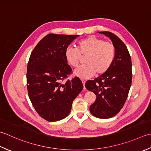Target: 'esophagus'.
I'll use <instances>...</instances> for the list:
<instances>
[{
  "label": "esophagus",
  "instance_id": "1",
  "mask_svg": "<svg viewBox=\"0 0 151 151\" xmlns=\"http://www.w3.org/2000/svg\"><path fill=\"white\" fill-rule=\"evenodd\" d=\"M81 81H82L83 85V89H84V90H85V80L81 79Z\"/></svg>",
  "mask_w": 151,
  "mask_h": 151
}]
</instances>
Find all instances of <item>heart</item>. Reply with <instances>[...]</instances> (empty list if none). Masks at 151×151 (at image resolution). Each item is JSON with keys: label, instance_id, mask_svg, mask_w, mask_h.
<instances>
[{"label": "heart", "instance_id": "obj_1", "mask_svg": "<svg viewBox=\"0 0 151 151\" xmlns=\"http://www.w3.org/2000/svg\"><path fill=\"white\" fill-rule=\"evenodd\" d=\"M85 58V65L79 67L73 74L81 79H88L95 73L102 74L112 65L116 55V49L112 42H105L96 36H89L79 40L77 49L68 47L65 58L70 66L77 68L81 62V57Z\"/></svg>", "mask_w": 151, "mask_h": 151}]
</instances>
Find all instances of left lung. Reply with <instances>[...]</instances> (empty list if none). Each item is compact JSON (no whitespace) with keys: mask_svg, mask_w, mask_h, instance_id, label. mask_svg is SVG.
<instances>
[{"mask_svg":"<svg viewBox=\"0 0 151 151\" xmlns=\"http://www.w3.org/2000/svg\"><path fill=\"white\" fill-rule=\"evenodd\" d=\"M109 37L116 49L115 60L109 69L94 80H88L85 87L96 95L90 106L91 114L100 119H109L122 108L131 87L132 60L127 46L110 32H99Z\"/></svg>","mask_w":151,"mask_h":151,"instance_id":"left-lung-1","label":"left lung"}]
</instances>
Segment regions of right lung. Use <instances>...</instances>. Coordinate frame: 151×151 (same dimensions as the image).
I'll use <instances>...</instances> for the list:
<instances>
[{
	"instance_id": "add662e5",
	"label": "right lung",
	"mask_w": 151,
	"mask_h": 151,
	"mask_svg": "<svg viewBox=\"0 0 151 151\" xmlns=\"http://www.w3.org/2000/svg\"><path fill=\"white\" fill-rule=\"evenodd\" d=\"M78 36L50 34L30 54L27 72L29 96L36 112L47 121L66 117L73 100L83 88L78 77L63 83L72 73L65 51Z\"/></svg>"
}]
</instances>
